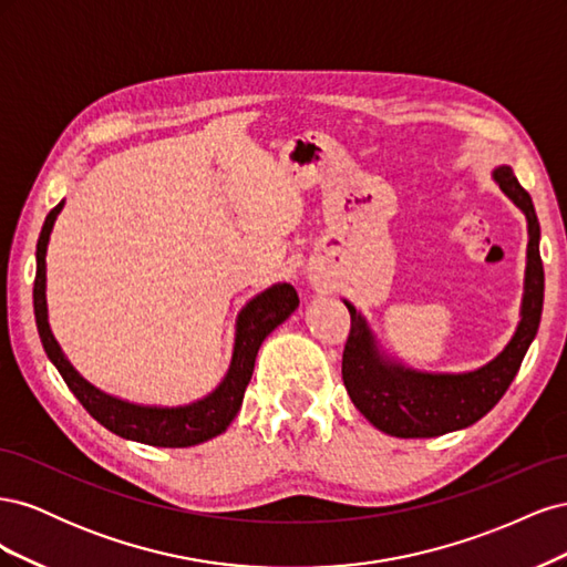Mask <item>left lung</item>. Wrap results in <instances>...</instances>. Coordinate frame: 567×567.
<instances>
[{
  "instance_id": "1",
  "label": "left lung",
  "mask_w": 567,
  "mask_h": 567,
  "mask_svg": "<svg viewBox=\"0 0 567 567\" xmlns=\"http://www.w3.org/2000/svg\"><path fill=\"white\" fill-rule=\"evenodd\" d=\"M502 192L527 217V271L523 319L506 350L483 369L471 373H419L390 364L375 350L367 321L346 300L350 333L342 350V383L362 414L394 437H437L468 427L504 398L516 379L523 357L535 340L544 305V267L539 255V219L529 194L508 165L494 169Z\"/></svg>"
}]
</instances>
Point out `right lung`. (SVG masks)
<instances>
[{
	"label": "right lung",
	"mask_w": 567,
	"mask_h": 567,
	"mask_svg": "<svg viewBox=\"0 0 567 567\" xmlns=\"http://www.w3.org/2000/svg\"><path fill=\"white\" fill-rule=\"evenodd\" d=\"M61 208L63 200L47 215L44 227L38 238V271L35 288H32V305H35V321L44 352L63 375L65 385L71 388L80 404L90 411L92 419H96L101 425L109 427L111 433L125 440L153 444V447H192V444L225 433L227 425L236 419L238 409H241L244 394L255 369V357L262 346V340L277 329L281 321H286L290 312L300 305L296 288L290 284H277L244 307L236 321V342L227 379L205 400L175 409L136 406L123 400H115L111 394H104L94 385H90L71 367V362H68L65 354L61 352L56 338L51 336L47 321L44 255L51 227H54Z\"/></svg>",
	"instance_id": "obj_1"
}]
</instances>
